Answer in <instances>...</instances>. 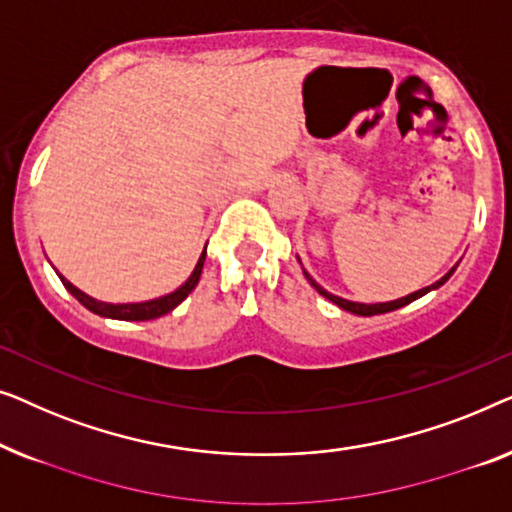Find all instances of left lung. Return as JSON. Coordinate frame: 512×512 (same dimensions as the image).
<instances>
[{"mask_svg": "<svg viewBox=\"0 0 512 512\" xmlns=\"http://www.w3.org/2000/svg\"><path fill=\"white\" fill-rule=\"evenodd\" d=\"M455 269L457 266H452V269L445 273V276L441 278V280H436L434 285H429V287H422V290H417V292H413V294H408V297H401V299H394V301H385V304H357V301H348V299H341V297H336V294H331V292H327L325 287H320L318 283H315V280L308 276V273L304 271V276L308 278V283H311L315 290H318L322 297L325 299H329L331 304H336L338 308H343V311H348V313H355V315H362V318H369V315H380V313H390V311H397V308H401V306H406V304H410V301H415V299H420V297H424V294L427 292H431V290H438V287H441L445 280H448L452 273H455Z\"/></svg>", "mask_w": 512, "mask_h": 512, "instance_id": "left-lung-1", "label": "left lung"}]
</instances>
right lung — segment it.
Returning <instances> with one entry per match:
<instances>
[{
	"mask_svg": "<svg viewBox=\"0 0 512 512\" xmlns=\"http://www.w3.org/2000/svg\"><path fill=\"white\" fill-rule=\"evenodd\" d=\"M204 259H206V250L201 253L197 266H194V271L190 273V278L185 280V283L178 287L176 292L171 294H164L160 299H150V301H141V304H106V301H97L88 297V294L78 290L76 285H71L67 278L60 276L62 285L67 287V290L74 294V297L81 301V304L88 308V311L102 315V318H111V320H134V322H143V320H155V318H162V315H167L174 311V308L181 304V301L190 294L194 287L199 283V276H201V269H204Z\"/></svg>",
	"mask_w": 512,
	"mask_h": 512,
	"instance_id": "add662e5",
	"label": "right lung"
}]
</instances>
